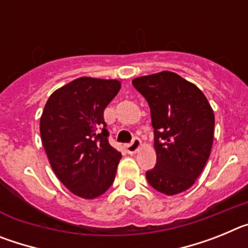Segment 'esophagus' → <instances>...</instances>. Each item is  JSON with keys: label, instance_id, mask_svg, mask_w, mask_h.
Returning a JSON list of instances; mask_svg holds the SVG:
<instances>
[{"label": "esophagus", "instance_id": "esophagus-1", "mask_svg": "<svg viewBox=\"0 0 248 248\" xmlns=\"http://www.w3.org/2000/svg\"><path fill=\"white\" fill-rule=\"evenodd\" d=\"M125 148H126V151H128L129 154H135V153H137V151H139V149L141 148V141H140L139 138H134V139H133V141H131L130 144H128Z\"/></svg>", "mask_w": 248, "mask_h": 248}]
</instances>
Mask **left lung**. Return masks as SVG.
<instances>
[{
  "label": "left lung",
  "mask_w": 248,
  "mask_h": 248,
  "mask_svg": "<svg viewBox=\"0 0 248 248\" xmlns=\"http://www.w3.org/2000/svg\"><path fill=\"white\" fill-rule=\"evenodd\" d=\"M131 83L148 102L154 128L156 165L146 171L149 184L169 196L186 191L211 153V105L196 85L174 72L138 77Z\"/></svg>",
  "instance_id": "left-lung-1"
}]
</instances>
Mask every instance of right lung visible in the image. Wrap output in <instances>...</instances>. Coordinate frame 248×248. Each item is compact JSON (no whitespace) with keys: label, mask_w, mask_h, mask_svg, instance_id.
Returning <instances> with one entry per match:
<instances>
[{"label":"right lung","mask_w":248,"mask_h":248,"mask_svg":"<svg viewBox=\"0 0 248 248\" xmlns=\"http://www.w3.org/2000/svg\"><path fill=\"white\" fill-rule=\"evenodd\" d=\"M119 80L80 77L50 94L39 131L49 164L72 194L95 199L113 184L122 154L109 144L104 109Z\"/></svg>","instance_id":"obj_1"}]
</instances>
